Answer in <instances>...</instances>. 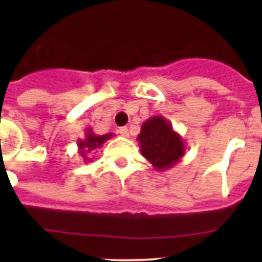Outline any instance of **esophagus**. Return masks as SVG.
<instances>
[{
	"label": "esophagus",
	"mask_w": 262,
	"mask_h": 262,
	"mask_svg": "<svg viewBox=\"0 0 262 262\" xmlns=\"http://www.w3.org/2000/svg\"><path fill=\"white\" fill-rule=\"evenodd\" d=\"M119 134L123 136V138H128V136H129V131H128V128H127V127H120Z\"/></svg>",
	"instance_id": "1"
}]
</instances>
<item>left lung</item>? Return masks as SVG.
Segmentation results:
<instances>
[{"instance_id": "left-lung-1", "label": "left lung", "mask_w": 262, "mask_h": 262, "mask_svg": "<svg viewBox=\"0 0 262 262\" xmlns=\"http://www.w3.org/2000/svg\"><path fill=\"white\" fill-rule=\"evenodd\" d=\"M140 152L156 170L172 168L184 157L186 144L163 115H155L142 124L138 135Z\"/></svg>"}]
</instances>
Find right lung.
<instances>
[{"label": "right lung", "mask_w": 262, "mask_h": 262, "mask_svg": "<svg viewBox=\"0 0 262 262\" xmlns=\"http://www.w3.org/2000/svg\"><path fill=\"white\" fill-rule=\"evenodd\" d=\"M114 134H106V135H97L93 133V129L88 127L86 131H85V138L78 139L77 140V147H78V154L82 157L84 163H90L92 159H90V154H93V151L98 149L103 145V143L106 140H108L110 138H113Z\"/></svg>", "instance_id": "1"}]
</instances>
